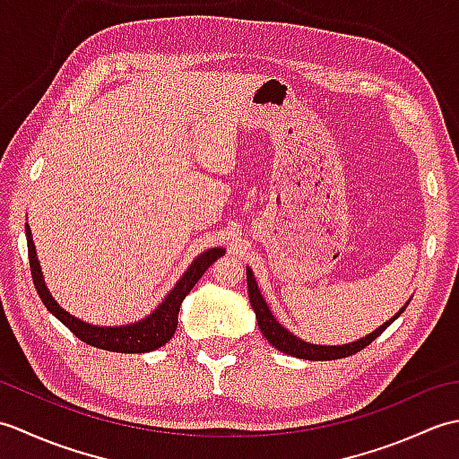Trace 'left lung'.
<instances>
[{
  "label": "left lung",
  "instance_id": "8db88e82",
  "mask_svg": "<svg viewBox=\"0 0 459 459\" xmlns=\"http://www.w3.org/2000/svg\"><path fill=\"white\" fill-rule=\"evenodd\" d=\"M247 284H248V298H250V306L255 309L256 314V321H258V327L262 331V335L268 339V343H272V347H276L278 351L291 357H298V359H307V360H333V359H343L349 355H355L359 353L360 349H365L367 345L373 343V341L383 333V331L393 324V321L403 314L404 306L398 314H394V317H391L386 321V324L380 325L378 329H375L373 333H368L365 337H360L353 343H345V345H314V343H307V341H301L299 337H296L294 333H290L286 327H281L276 317L272 316V311L266 304V299L262 298L258 284L255 280V274H252V270L247 268Z\"/></svg>",
  "mask_w": 459,
  "mask_h": 459
}]
</instances>
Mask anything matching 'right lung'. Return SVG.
Instances as JSON below:
<instances>
[{"mask_svg": "<svg viewBox=\"0 0 459 459\" xmlns=\"http://www.w3.org/2000/svg\"><path fill=\"white\" fill-rule=\"evenodd\" d=\"M25 235H27L29 266H31L33 284L45 307L51 311L58 321H63V324L81 341H84L86 345L99 347L104 351H116V353H150V351L168 343V341L173 337L175 329H178V314H179L181 301L193 290V286L201 280L204 272L209 270L212 262L224 255V248L214 247V248L204 250L201 256L195 258L193 264L181 276L178 284H175V288L168 296H165V299L158 306V309L152 311L148 317L135 321V324H130V325L100 327V325L84 324V321H81L79 317L71 316L68 311H65L56 304L51 294H48L41 266H39V260H37V252H35L29 224H25Z\"/></svg>", "mask_w": 459, "mask_h": 459, "instance_id": "1", "label": "right lung"}]
</instances>
